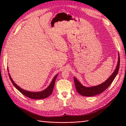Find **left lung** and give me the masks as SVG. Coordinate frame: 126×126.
<instances>
[{
    "label": "left lung",
    "mask_w": 126,
    "mask_h": 126,
    "mask_svg": "<svg viewBox=\"0 0 126 126\" xmlns=\"http://www.w3.org/2000/svg\"><path fill=\"white\" fill-rule=\"evenodd\" d=\"M120 56L118 53V62H117L116 67L114 71L111 74V75L106 80L105 82H104L103 83L99 84L96 86L86 87L83 85L75 77H74L75 85L76 89L77 92H78L80 95L84 96H93L96 95L100 94L103 92H104L107 88L109 87L111 83L113 82L114 79L115 78L117 73L119 70L120 68Z\"/></svg>",
    "instance_id": "obj_1"
}]
</instances>
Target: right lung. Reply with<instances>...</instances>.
<instances>
[{"label":"right lung","instance_id":"obj_1","mask_svg":"<svg viewBox=\"0 0 126 126\" xmlns=\"http://www.w3.org/2000/svg\"><path fill=\"white\" fill-rule=\"evenodd\" d=\"M8 71H9V69H7ZM9 77L11 81L12 84H13V85L17 88V89L19 91V92L23 94L24 95L26 96V97H28L30 98H32V99H43V98H47V97L51 94L53 91V87H54V85L55 83V81L56 79V77H57L58 74L56 75L53 77V79L52 80L51 82L50 83V85L48 86V87L47 88H46L45 90L41 91V92H29V91L25 90L23 89L22 88H21L20 87H19L16 84L15 82L13 81L11 77L10 74L9 73Z\"/></svg>","mask_w":126,"mask_h":126}]
</instances>
